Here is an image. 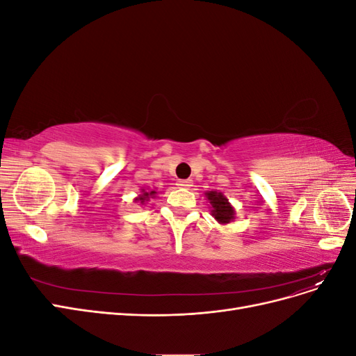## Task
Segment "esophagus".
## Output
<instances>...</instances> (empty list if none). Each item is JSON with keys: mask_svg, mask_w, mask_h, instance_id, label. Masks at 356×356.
I'll return each instance as SVG.
<instances>
[{"mask_svg": "<svg viewBox=\"0 0 356 356\" xmlns=\"http://www.w3.org/2000/svg\"><path fill=\"white\" fill-rule=\"evenodd\" d=\"M178 186L182 188H190L191 187V181L190 179H179Z\"/></svg>", "mask_w": 356, "mask_h": 356, "instance_id": "1", "label": "esophagus"}]
</instances>
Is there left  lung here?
Masks as SVG:
<instances>
[{
  "label": "left lung",
  "instance_id": "obj_1",
  "mask_svg": "<svg viewBox=\"0 0 356 356\" xmlns=\"http://www.w3.org/2000/svg\"><path fill=\"white\" fill-rule=\"evenodd\" d=\"M208 197L211 207H212V217L217 220L220 224H229L234 220V209L229 203V199L225 197L222 193L218 191H208L204 193Z\"/></svg>",
  "mask_w": 356,
  "mask_h": 356
}]
</instances>
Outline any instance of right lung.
Segmentation results:
<instances>
[{"label": "right lung", "mask_w": 356, "mask_h": 356, "mask_svg": "<svg viewBox=\"0 0 356 356\" xmlns=\"http://www.w3.org/2000/svg\"><path fill=\"white\" fill-rule=\"evenodd\" d=\"M141 193H143V195H139V196L135 199L136 202H139V203H141V204H144L147 200H149V199H152V197H154V196H156V191H154V190H152V191L143 190Z\"/></svg>", "instance_id": "add662e5"}]
</instances>
